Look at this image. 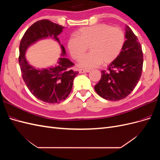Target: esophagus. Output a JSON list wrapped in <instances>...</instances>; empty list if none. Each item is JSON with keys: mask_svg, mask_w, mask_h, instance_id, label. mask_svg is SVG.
<instances>
[{"mask_svg": "<svg viewBox=\"0 0 160 160\" xmlns=\"http://www.w3.org/2000/svg\"><path fill=\"white\" fill-rule=\"evenodd\" d=\"M89 71H90L89 70H86V69H79V73H85V72H89Z\"/></svg>", "mask_w": 160, "mask_h": 160, "instance_id": "esophagus-1", "label": "esophagus"}]
</instances>
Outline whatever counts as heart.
Masks as SVG:
<instances>
[{
  "label": "heart",
  "instance_id": "1",
  "mask_svg": "<svg viewBox=\"0 0 160 160\" xmlns=\"http://www.w3.org/2000/svg\"><path fill=\"white\" fill-rule=\"evenodd\" d=\"M125 41V34L120 28L98 24L80 28L69 38L67 47L71 57L79 60L89 46L91 52L82 57L79 65L91 69L113 61L122 52Z\"/></svg>",
  "mask_w": 160,
  "mask_h": 160
}]
</instances>
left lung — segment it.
<instances>
[{"label":"left lung","instance_id":"8db88e82","mask_svg":"<svg viewBox=\"0 0 160 160\" xmlns=\"http://www.w3.org/2000/svg\"><path fill=\"white\" fill-rule=\"evenodd\" d=\"M126 40L119 55L109 65L108 71H101V78L95 90L101 98L119 101L129 95L137 85L143 69L141 44L131 28L125 27Z\"/></svg>","mask_w":160,"mask_h":160}]
</instances>
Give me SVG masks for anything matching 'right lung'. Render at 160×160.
Returning a JSON list of instances; mask_svg holds the SVG:
<instances>
[{"label": "right lung", "instance_id": "obj_1", "mask_svg": "<svg viewBox=\"0 0 160 160\" xmlns=\"http://www.w3.org/2000/svg\"><path fill=\"white\" fill-rule=\"evenodd\" d=\"M63 28L64 27L48 19L38 21L26 31L19 46L18 62L22 79L31 93L45 103H59L65 100L70 94L74 78L79 72L71 69L74 63L65 57L60 58L57 67L36 69L28 63L25 54L28 47L43 38L51 37L60 42L57 35ZM61 47L64 55L65 48Z\"/></svg>", "mask_w": 160, "mask_h": 160}]
</instances>
